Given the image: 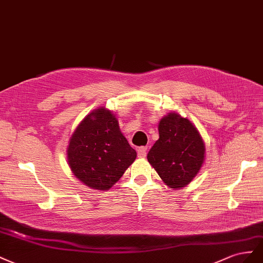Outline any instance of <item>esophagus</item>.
<instances>
[{"instance_id":"obj_1","label":"esophagus","mask_w":263,"mask_h":263,"mask_svg":"<svg viewBox=\"0 0 263 263\" xmlns=\"http://www.w3.org/2000/svg\"><path fill=\"white\" fill-rule=\"evenodd\" d=\"M147 153V146H141L138 149V156L139 157H145Z\"/></svg>"}]
</instances>
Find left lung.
<instances>
[{
	"mask_svg": "<svg viewBox=\"0 0 263 263\" xmlns=\"http://www.w3.org/2000/svg\"><path fill=\"white\" fill-rule=\"evenodd\" d=\"M160 139L147 153V161L171 189H182L199 172L205 145L190 120L168 114L159 124Z\"/></svg>",
	"mask_w": 263,
	"mask_h": 263,
	"instance_id": "8db88e82",
	"label": "left lung"
}]
</instances>
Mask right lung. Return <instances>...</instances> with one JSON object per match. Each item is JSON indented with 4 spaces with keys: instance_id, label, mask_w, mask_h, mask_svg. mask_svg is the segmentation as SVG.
I'll use <instances>...</instances> for the list:
<instances>
[{
    "instance_id": "obj_1",
    "label": "right lung",
    "mask_w": 263,
    "mask_h": 263,
    "mask_svg": "<svg viewBox=\"0 0 263 263\" xmlns=\"http://www.w3.org/2000/svg\"><path fill=\"white\" fill-rule=\"evenodd\" d=\"M67 153L74 176L101 191L115 185L137 159L136 149L119 130L117 118L103 108L92 111L81 121Z\"/></svg>"
}]
</instances>
